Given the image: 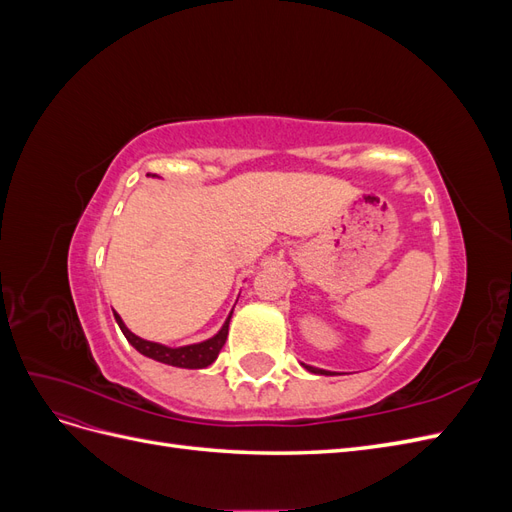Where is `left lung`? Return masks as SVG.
I'll use <instances>...</instances> for the list:
<instances>
[{
    "label": "left lung",
    "instance_id": "1",
    "mask_svg": "<svg viewBox=\"0 0 512 512\" xmlns=\"http://www.w3.org/2000/svg\"><path fill=\"white\" fill-rule=\"evenodd\" d=\"M307 371H312V374H320V376H335V371H327V369H318V367H312V365H305L301 363Z\"/></svg>",
    "mask_w": 512,
    "mask_h": 512
}]
</instances>
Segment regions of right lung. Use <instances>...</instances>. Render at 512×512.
<instances>
[{
  "label": "right lung",
  "instance_id": "1",
  "mask_svg": "<svg viewBox=\"0 0 512 512\" xmlns=\"http://www.w3.org/2000/svg\"><path fill=\"white\" fill-rule=\"evenodd\" d=\"M115 314V320L119 324L121 333L126 335L128 342L141 352L145 356H149V359L153 361H160L164 365H173V367H185V369H203L207 365H211L215 359H218L220 350L224 348L226 344V337H228V322H230V316L232 312L228 314L226 322L222 324V329L215 333L213 337L205 339V342L200 344H190V346H179V348H170V346H164V344H156V342H147V339L134 335L126 324H123L121 316L117 312Z\"/></svg>",
  "mask_w": 512,
  "mask_h": 512
}]
</instances>
